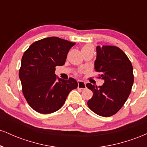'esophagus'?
Segmentation results:
<instances>
[{"mask_svg":"<svg viewBox=\"0 0 147 147\" xmlns=\"http://www.w3.org/2000/svg\"><path fill=\"white\" fill-rule=\"evenodd\" d=\"M86 88V83L82 80H78V88L85 89Z\"/></svg>","mask_w":147,"mask_h":147,"instance_id":"1","label":"esophagus"}]
</instances>
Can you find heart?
Here are the masks:
<instances>
[{
	"instance_id": "1",
	"label": "heart",
	"mask_w": 147,
	"mask_h": 147,
	"mask_svg": "<svg viewBox=\"0 0 147 147\" xmlns=\"http://www.w3.org/2000/svg\"><path fill=\"white\" fill-rule=\"evenodd\" d=\"M94 50V48L92 45H86V46H84L83 49H82V50Z\"/></svg>"
}]
</instances>
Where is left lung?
Returning a JSON list of instances; mask_svg holds the SVG:
<instances>
[{"label":"left lung","mask_w":147,"mask_h":147,"mask_svg":"<svg viewBox=\"0 0 147 147\" xmlns=\"http://www.w3.org/2000/svg\"><path fill=\"white\" fill-rule=\"evenodd\" d=\"M95 69L104 81L101 86H86L93 92L88 101V107L102 117H110L120 110L131 93L134 77L133 66L126 54L112 45H97Z\"/></svg>","instance_id":"obj_1"}]
</instances>
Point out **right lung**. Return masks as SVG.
<instances>
[{"instance_id": "1", "label": "right lung", "mask_w": 147, "mask_h": 147, "mask_svg": "<svg viewBox=\"0 0 147 147\" xmlns=\"http://www.w3.org/2000/svg\"><path fill=\"white\" fill-rule=\"evenodd\" d=\"M75 43L52 36L33 43L23 54L19 70L23 93L36 112L48 114L59 110L69 92L77 88L73 78L57 80L55 67L65 64Z\"/></svg>"}]
</instances>
